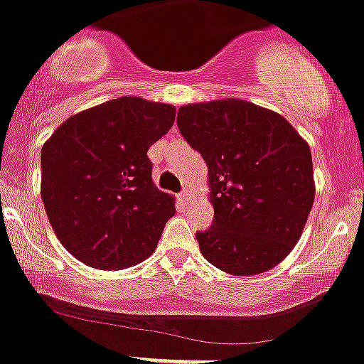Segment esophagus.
<instances>
[{
    "label": "esophagus",
    "mask_w": 364,
    "mask_h": 364,
    "mask_svg": "<svg viewBox=\"0 0 364 364\" xmlns=\"http://www.w3.org/2000/svg\"><path fill=\"white\" fill-rule=\"evenodd\" d=\"M179 199H181L183 204L188 203V200H190V192H188V190H183V192L179 193Z\"/></svg>",
    "instance_id": "34e87169"
}]
</instances>
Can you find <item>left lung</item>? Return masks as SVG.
I'll use <instances>...</instances> for the list:
<instances>
[{
    "instance_id": "obj_1",
    "label": "left lung",
    "mask_w": 364,
    "mask_h": 364,
    "mask_svg": "<svg viewBox=\"0 0 364 364\" xmlns=\"http://www.w3.org/2000/svg\"><path fill=\"white\" fill-rule=\"evenodd\" d=\"M178 126L208 165L215 222L200 254L231 276H257L294 250L315 200L308 142L277 112L243 100L185 105Z\"/></svg>"
}]
</instances>
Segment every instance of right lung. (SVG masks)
<instances>
[{"label": "right lung", "mask_w": 364, "mask_h": 364, "mask_svg": "<svg viewBox=\"0 0 364 364\" xmlns=\"http://www.w3.org/2000/svg\"><path fill=\"white\" fill-rule=\"evenodd\" d=\"M174 121L172 105L124 96L73 115L44 142L42 203L81 263L121 270L156 249L176 199L153 183L147 151Z\"/></svg>", "instance_id": "1"}]
</instances>
